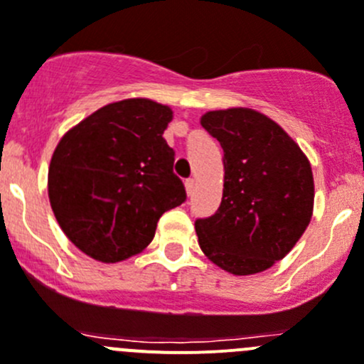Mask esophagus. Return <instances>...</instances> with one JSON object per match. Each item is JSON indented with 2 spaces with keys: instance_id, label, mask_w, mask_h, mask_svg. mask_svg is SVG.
Masks as SVG:
<instances>
[{
  "instance_id": "obj_1",
  "label": "esophagus",
  "mask_w": 364,
  "mask_h": 364,
  "mask_svg": "<svg viewBox=\"0 0 364 364\" xmlns=\"http://www.w3.org/2000/svg\"><path fill=\"white\" fill-rule=\"evenodd\" d=\"M185 188H186V196L192 197L193 196V190H196V181H193L192 178L186 179V181H185Z\"/></svg>"
}]
</instances>
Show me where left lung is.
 I'll return each mask as SVG.
<instances>
[{
  "label": "left lung",
  "mask_w": 364,
  "mask_h": 364,
  "mask_svg": "<svg viewBox=\"0 0 364 364\" xmlns=\"http://www.w3.org/2000/svg\"><path fill=\"white\" fill-rule=\"evenodd\" d=\"M200 126L224 151L220 208L196 220L200 250L232 276L267 270L311 222V164L277 122L252 108L206 112Z\"/></svg>",
  "instance_id": "1"
}]
</instances>
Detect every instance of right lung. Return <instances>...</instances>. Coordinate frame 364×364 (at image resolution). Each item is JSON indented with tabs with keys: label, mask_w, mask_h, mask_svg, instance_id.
Segmentation results:
<instances>
[{
	"label": "right lung",
	"mask_w": 364,
	"mask_h": 364,
	"mask_svg": "<svg viewBox=\"0 0 364 364\" xmlns=\"http://www.w3.org/2000/svg\"><path fill=\"white\" fill-rule=\"evenodd\" d=\"M172 110L146 97L110 103L60 139L48 172L67 238L101 263L142 252L165 211L186 199L164 132Z\"/></svg>",
	"instance_id": "obj_1"
}]
</instances>
